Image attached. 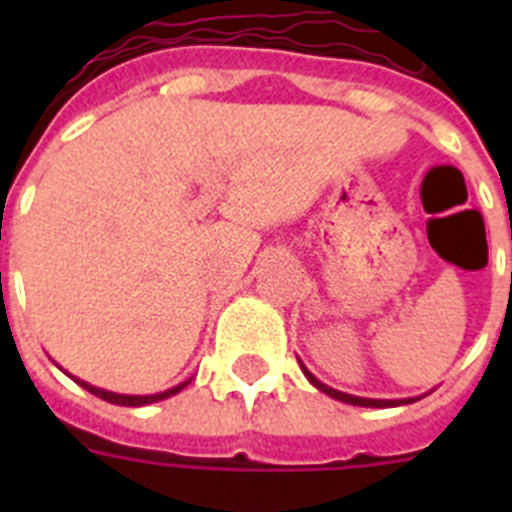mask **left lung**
Segmentation results:
<instances>
[{
  "label": "left lung",
  "mask_w": 512,
  "mask_h": 512,
  "mask_svg": "<svg viewBox=\"0 0 512 512\" xmlns=\"http://www.w3.org/2000/svg\"><path fill=\"white\" fill-rule=\"evenodd\" d=\"M302 369H305V366H302ZM305 374L320 392H325V395H330V397H336V400H341V402H348V405H359V408H397V405H408V402H415V400H369V397L346 395V392H338V390H333V387H328V384L318 382V379L312 377L307 369H305Z\"/></svg>",
  "instance_id": "obj_1"
}]
</instances>
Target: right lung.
I'll return each mask as SVG.
<instances>
[{
	"mask_svg": "<svg viewBox=\"0 0 512 512\" xmlns=\"http://www.w3.org/2000/svg\"><path fill=\"white\" fill-rule=\"evenodd\" d=\"M76 384H81V387L92 392V395H97V397H102V400L112 402V405H125V408H140V405H151V402L166 400V397L176 395V392H182L184 387H187V382H184V384H179V387H174V390L158 392V395H117V392H107V390H99V387H92V384L81 382V379H76Z\"/></svg>",
	"mask_w": 512,
	"mask_h": 512,
	"instance_id": "obj_1",
	"label": "right lung"
}]
</instances>
